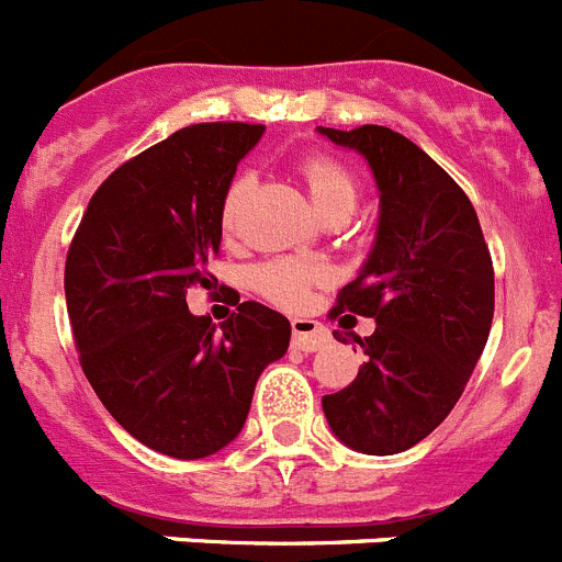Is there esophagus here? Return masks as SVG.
<instances>
[{
  "label": "esophagus",
  "instance_id": "obj_1",
  "mask_svg": "<svg viewBox=\"0 0 562 562\" xmlns=\"http://www.w3.org/2000/svg\"><path fill=\"white\" fill-rule=\"evenodd\" d=\"M291 333H293V347H300V350H305V352L322 350V347L330 341V333H327V327L318 325V322H313V318H307V316L291 318Z\"/></svg>",
  "mask_w": 562,
  "mask_h": 562
}]
</instances>
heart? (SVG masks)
<instances>
[{"mask_svg":"<svg viewBox=\"0 0 562 562\" xmlns=\"http://www.w3.org/2000/svg\"><path fill=\"white\" fill-rule=\"evenodd\" d=\"M300 173L307 187V195H311L313 206H316L322 218H327V215H344L347 218L350 215L358 201V181L344 161H338L330 154H311L302 159ZM249 190V170H240L226 184L224 199H221V224H224L226 232L237 229L240 210H244ZM318 280H325V269H318V266L305 260H291V257L271 260L255 271L257 291L282 307H300L307 296V288Z\"/></svg>","mask_w":562,"mask_h":562,"instance_id":"1","label":"heart"}]
</instances>
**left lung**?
<instances>
[{
  "label": "left lung",
  "instance_id": "obj_1",
  "mask_svg": "<svg viewBox=\"0 0 562 562\" xmlns=\"http://www.w3.org/2000/svg\"><path fill=\"white\" fill-rule=\"evenodd\" d=\"M318 131L367 156L381 190L375 249L330 311L378 327L356 336L367 363L322 408L344 445L389 457L426 439L462 397L493 325V257L462 187L412 139L383 125Z\"/></svg>",
  "mask_w": 562,
  "mask_h": 562
}]
</instances>
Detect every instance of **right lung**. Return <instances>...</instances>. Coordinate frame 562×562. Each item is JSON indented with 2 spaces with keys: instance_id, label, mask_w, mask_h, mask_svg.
I'll list each match as a JSON object with an SVG mask.
<instances>
[{
  "instance_id": "obj_1",
  "label": "right lung",
  "mask_w": 562,
  "mask_h": 562,
  "mask_svg": "<svg viewBox=\"0 0 562 562\" xmlns=\"http://www.w3.org/2000/svg\"><path fill=\"white\" fill-rule=\"evenodd\" d=\"M262 125L199 123L120 165L69 244L64 291L80 367L143 445L204 459L240 434L260 372L285 356L282 313L240 302L215 327L187 293L212 288L221 199Z\"/></svg>"
}]
</instances>
